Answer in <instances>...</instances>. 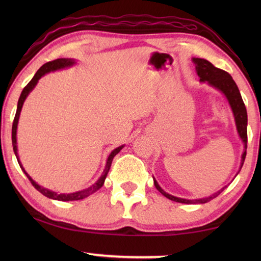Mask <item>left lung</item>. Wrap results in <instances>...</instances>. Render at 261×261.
<instances>
[{"instance_id": "8db88e82", "label": "left lung", "mask_w": 261, "mask_h": 261, "mask_svg": "<svg viewBox=\"0 0 261 261\" xmlns=\"http://www.w3.org/2000/svg\"><path fill=\"white\" fill-rule=\"evenodd\" d=\"M192 62L196 64V71L197 74L200 78L201 83H207L212 87L219 90L221 93H222L226 99L228 100L229 106L232 110L233 118H235L236 123V129L238 132V136L243 141V145H244V151L242 154V160H241V167L240 170L242 169L243 163H244L245 156H246V147H247V113L245 105L243 102L242 95L240 93V90L236 85V83L233 82L232 77L228 72L224 71V70H221L219 68H215L213 64L211 63L205 59H198V57H193ZM238 170V173H240ZM237 173V174H238ZM154 185L159 190V192H161L163 196L168 199L176 201V202H182V204H205V202L210 201L213 199V198L218 197L219 194L223 191L224 188L219 190L218 192L212 194V196L205 197V198H199V199H185V198H178L175 196H171V194L167 193L165 190H163L160 185L158 184L156 179L153 177Z\"/></svg>"}]
</instances>
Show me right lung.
<instances>
[{
  "mask_svg": "<svg viewBox=\"0 0 261 261\" xmlns=\"http://www.w3.org/2000/svg\"><path fill=\"white\" fill-rule=\"evenodd\" d=\"M76 64V61L72 60V59H57L54 60L51 62H47L42 65V67L38 70L37 73L34 74V77L31 79V82L28 84L24 87L23 92H21V94L19 96V100H18V105H17V112L15 115V120L14 123H12V146H14V152H15V155L17 158V161H18L19 166L21 168V170L24 171V174L28 176V178L31 180V183H32L33 187L38 190L39 192H41L43 196H46L47 198H50V199H54V200H60V201H73V200H81L84 199V198H86L90 196V194L94 193L95 191H98V190L102 187L103 183H105V179L107 177V174L110 169V166H112V162H113V159L114 156L116 155L117 153H120L121 149L124 147V145H122V146L115 148L112 151V153L109 154V156L107 159V162H106V167L103 169V173L102 175L100 176V178L96 180V182L91 185L90 188L87 189H84L81 190V191H77V192H72V193H57L55 191H51L49 189H46L41 187V185H39L35 180L32 179V177L26 173V170L23 168V165H21V162L19 160V156H18V148H17V126H18V121H19V116H20V112H21V108H23V105H24V101L28 98V95L32 92L33 88L37 86V84L39 82V79L41 77L45 76L46 73H49L53 71H56V70H62V69H65V68H70L72 67V65Z\"/></svg>",
  "mask_w": 261,
  "mask_h": 261,
  "instance_id": "obj_1",
  "label": "right lung"
}]
</instances>
